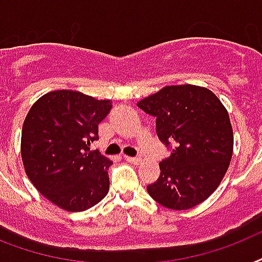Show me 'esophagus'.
I'll list each match as a JSON object with an SVG mask.
<instances>
[{"mask_svg": "<svg viewBox=\"0 0 262 262\" xmlns=\"http://www.w3.org/2000/svg\"><path fill=\"white\" fill-rule=\"evenodd\" d=\"M123 159L129 162V163H133V164H139L140 163V159L139 158H132V156H123Z\"/></svg>", "mask_w": 262, "mask_h": 262, "instance_id": "34e87169", "label": "esophagus"}]
</instances>
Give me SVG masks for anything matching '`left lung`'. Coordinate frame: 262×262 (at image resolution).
<instances>
[{
    "label": "left lung",
    "mask_w": 262,
    "mask_h": 262,
    "mask_svg": "<svg viewBox=\"0 0 262 262\" xmlns=\"http://www.w3.org/2000/svg\"><path fill=\"white\" fill-rule=\"evenodd\" d=\"M156 118V135L171 149L147 190L156 203L189 209L217 189L230 166L234 136L226 107L212 91L168 85L137 103Z\"/></svg>",
    "instance_id": "left-lung-1"
}]
</instances>
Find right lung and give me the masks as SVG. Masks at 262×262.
Listing matches in <instances>:
<instances>
[{
  "mask_svg": "<svg viewBox=\"0 0 262 262\" xmlns=\"http://www.w3.org/2000/svg\"><path fill=\"white\" fill-rule=\"evenodd\" d=\"M111 100L77 91L43 95L28 111L21 132V159L39 193L65 211L80 212L106 197L111 162L90 151Z\"/></svg>",
  "mask_w": 262,
  "mask_h": 262,
  "instance_id": "right-lung-1",
  "label": "right lung"
}]
</instances>
